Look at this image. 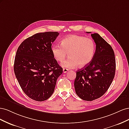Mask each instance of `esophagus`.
<instances>
[{"label":"esophagus","mask_w":129,"mask_h":129,"mask_svg":"<svg viewBox=\"0 0 129 129\" xmlns=\"http://www.w3.org/2000/svg\"><path fill=\"white\" fill-rule=\"evenodd\" d=\"M68 71V70L67 69L63 68V73H66Z\"/></svg>","instance_id":"34e87169"}]
</instances>
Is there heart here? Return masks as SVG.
I'll return each mask as SVG.
<instances>
[{
	"label": "heart",
	"mask_w": 129,
	"mask_h": 129,
	"mask_svg": "<svg viewBox=\"0 0 129 129\" xmlns=\"http://www.w3.org/2000/svg\"><path fill=\"white\" fill-rule=\"evenodd\" d=\"M96 51V44L92 39L77 35H70L61 42L52 47V52L55 59L63 61L67 55L69 57L62 62L64 68H73L79 64L80 67L88 66L92 60Z\"/></svg>",
	"instance_id": "obj_1"
}]
</instances>
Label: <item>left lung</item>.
Returning a JSON list of instances; mask_svg holds the SVG:
<instances>
[{
  "label": "left lung",
  "mask_w": 129,
  "mask_h": 129,
  "mask_svg": "<svg viewBox=\"0 0 129 129\" xmlns=\"http://www.w3.org/2000/svg\"><path fill=\"white\" fill-rule=\"evenodd\" d=\"M91 36L96 44L95 55L88 66L76 72L74 81L76 93L87 101L104 94L114 80L116 71L115 53L111 46L98 33Z\"/></svg>",
  "instance_id": "left-lung-1"
}]
</instances>
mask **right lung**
<instances>
[{
  "mask_svg": "<svg viewBox=\"0 0 129 129\" xmlns=\"http://www.w3.org/2000/svg\"><path fill=\"white\" fill-rule=\"evenodd\" d=\"M59 33H37L19 46L14 71L25 94L33 100L44 101L54 92L56 81L63 72L52 52V43Z\"/></svg>",
  "mask_w": 129,
  "mask_h": 129,
  "instance_id": "1",
  "label": "right lung"
}]
</instances>
